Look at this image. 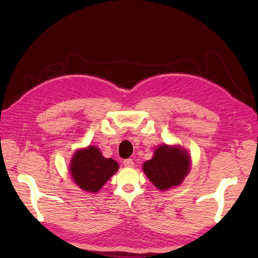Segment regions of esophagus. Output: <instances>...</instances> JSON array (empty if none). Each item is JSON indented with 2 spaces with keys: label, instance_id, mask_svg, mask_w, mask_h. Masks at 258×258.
Segmentation results:
<instances>
[{
  "label": "esophagus",
  "instance_id": "obj_1",
  "mask_svg": "<svg viewBox=\"0 0 258 258\" xmlns=\"http://www.w3.org/2000/svg\"><path fill=\"white\" fill-rule=\"evenodd\" d=\"M123 164H124V166H126V167H133L134 166V162H133L132 158H127V160H124Z\"/></svg>",
  "mask_w": 258,
  "mask_h": 258
}]
</instances>
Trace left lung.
Wrapping results in <instances>:
<instances>
[{
  "label": "left lung",
  "instance_id": "1",
  "mask_svg": "<svg viewBox=\"0 0 258 258\" xmlns=\"http://www.w3.org/2000/svg\"><path fill=\"white\" fill-rule=\"evenodd\" d=\"M190 169V156L179 146L163 144L156 147L150 161L143 164V171L157 189L166 190L182 184Z\"/></svg>",
  "mask_w": 258,
  "mask_h": 258
}]
</instances>
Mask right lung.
Instances as JSON below:
<instances>
[{
	"mask_svg": "<svg viewBox=\"0 0 258 258\" xmlns=\"http://www.w3.org/2000/svg\"><path fill=\"white\" fill-rule=\"evenodd\" d=\"M118 164L105 158L96 146L78 150L70 163V172L81 189L97 193L103 185L117 172Z\"/></svg>",
	"mask_w": 258,
	"mask_h": 258,
	"instance_id": "1",
	"label": "right lung"
}]
</instances>
